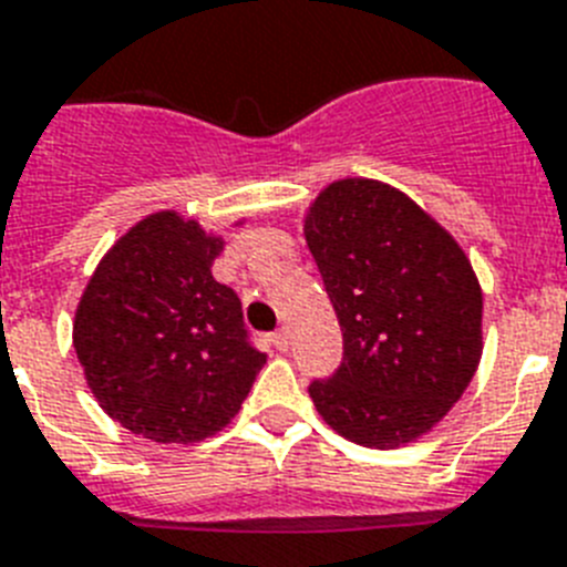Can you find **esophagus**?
Here are the masks:
<instances>
[{"label":"esophagus","mask_w":567,"mask_h":567,"mask_svg":"<svg viewBox=\"0 0 567 567\" xmlns=\"http://www.w3.org/2000/svg\"><path fill=\"white\" fill-rule=\"evenodd\" d=\"M270 342H274L276 351H288V331H285V328H279L276 334H270Z\"/></svg>","instance_id":"obj_1"}]
</instances>
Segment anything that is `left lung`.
<instances>
[{"instance_id": "left-lung-1", "label": "left lung", "mask_w": 567, "mask_h": 567, "mask_svg": "<svg viewBox=\"0 0 567 567\" xmlns=\"http://www.w3.org/2000/svg\"><path fill=\"white\" fill-rule=\"evenodd\" d=\"M306 241L342 328V363L308 386L342 437L394 450L426 435L482 360V285L458 241L406 193L328 184Z\"/></svg>"}]
</instances>
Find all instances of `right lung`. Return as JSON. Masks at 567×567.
Returning <instances> with one entry per match:
<instances>
[{
  "label": "right lung",
  "instance_id": "add662e5",
  "mask_svg": "<svg viewBox=\"0 0 567 567\" xmlns=\"http://www.w3.org/2000/svg\"><path fill=\"white\" fill-rule=\"evenodd\" d=\"M225 241L161 210L109 247L74 313L85 383L112 421L158 444H195L236 417L268 357L241 302L213 279Z\"/></svg>",
  "mask_w": 567,
  "mask_h": 567
}]
</instances>
